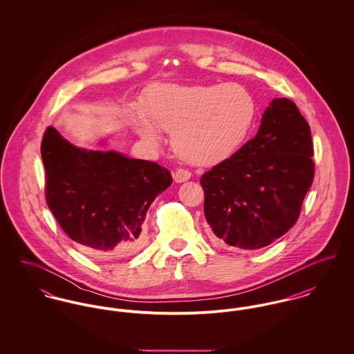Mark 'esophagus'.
Wrapping results in <instances>:
<instances>
[{
  "mask_svg": "<svg viewBox=\"0 0 354 354\" xmlns=\"http://www.w3.org/2000/svg\"><path fill=\"white\" fill-rule=\"evenodd\" d=\"M191 171L187 170V169H176V171L173 173V177H174V181L176 183H184L187 180L191 178Z\"/></svg>",
  "mask_w": 354,
  "mask_h": 354,
  "instance_id": "34e87169",
  "label": "esophagus"
}]
</instances>
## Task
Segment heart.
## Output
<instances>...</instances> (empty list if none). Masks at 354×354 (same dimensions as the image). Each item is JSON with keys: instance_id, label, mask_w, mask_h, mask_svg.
Instances as JSON below:
<instances>
[{"instance_id": "b5f03b06", "label": "heart", "mask_w": 354, "mask_h": 354, "mask_svg": "<svg viewBox=\"0 0 354 354\" xmlns=\"http://www.w3.org/2000/svg\"><path fill=\"white\" fill-rule=\"evenodd\" d=\"M145 110L133 114L139 133L159 140L171 131V145L183 159L215 165L227 159L252 127L254 101L239 84H159L145 95Z\"/></svg>"}]
</instances>
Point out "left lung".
<instances>
[{
	"label": "left lung",
	"mask_w": 354,
	"mask_h": 354,
	"mask_svg": "<svg viewBox=\"0 0 354 354\" xmlns=\"http://www.w3.org/2000/svg\"><path fill=\"white\" fill-rule=\"evenodd\" d=\"M312 156L310 128L296 103L274 100L256 136L201 178L214 236L243 250L282 237L297 222L312 185Z\"/></svg>",
	"instance_id": "8db88e82"
}]
</instances>
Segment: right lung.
<instances>
[{
	"label": "right lung",
	"mask_w": 354,
	"mask_h": 354,
	"mask_svg": "<svg viewBox=\"0 0 354 354\" xmlns=\"http://www.w3.org/2000/svg\"><path fill=\"white\" fill-rule=\"evenodd\" d=\"M45 196L65 234L83 251L128 256L142 247L153 199L171 184L167 169L120 152L84 150L45 131Z\"/></svg>",
	"instance_id": "obj_1"
}]
</instances>
